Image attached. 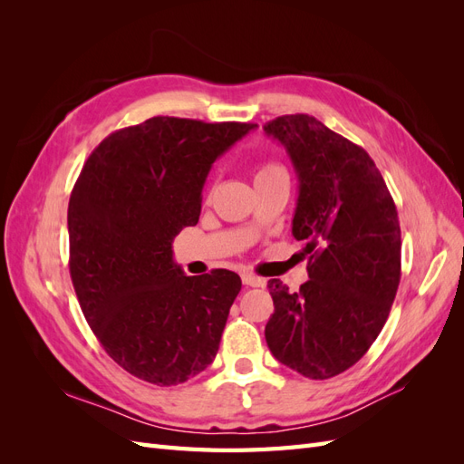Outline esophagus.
<instances>
[{
  "instance_id": "1",
  "label": "esophagus",
  "mask_w": 464,
  "mask_h": 464,
  "mask_svg": "<svg viewBox=\"0 0 464 464\" xmlns=\"http://www.w3.org/2000/svg\"><path fill=\"white\" fill-rule=\"evenodd\" d=\"M242 283L246 285V286H263L265 285V280L263 278H259V276H256V275H251V273H244L242 275Z\"/></svg>"
}]
</instances>
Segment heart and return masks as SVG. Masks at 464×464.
Segmentation results:
<instances>
[{"label":"heart","instance_id":"obj_1","mask_svg":"<svg viewBox=\"0 0 464 464\" xmlns=\"http://www.w3.org/2000/svg\"><path fill=\"white\" fill-rule=\"evenodd\" d=\"M276 174H285V168L280 166V164H276V162H266V164L257 168L256 181L257 179H265V178H271V176H276Z\"/></svg>","mask_w":464,"mask_h":464}]
</instances>
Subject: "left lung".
<instances>
[{"label": "left lung", "mask_w": 464, "mask_h": 464, "mask_svg": "<svg viewBox=\"0 0 464 464\" xmlns=\"http://www.w3.org/2000/svg\"><path fill=\"white\" fill-rule=\"evenodd\" d=\"M263 130L296 170L292 236L310 256L298 292L269 280L266 346L304 377L329 379L368 353L389 317L401 280L397 207L370 154L314 116H280Z\"/></svg>", "instance_id": "8db88e82"}]
</instances>
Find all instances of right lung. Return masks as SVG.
<instances>
[{
  "label": "right lung",
  "mask_w": 464,
  "mask_h": 464,
  "mask_svg": "<svg viewBox=\"0 0 464 464\" xmlns=\"http://www.w3.org/2000/svg\"><path fill=\"white\" fill-rule=\"evenodd\" d=\"M257 123L157 116L108 135L69 198V273L118 366L170 387L213 363L242 280L188 276L172 242L201 215L210 166Z\"/></svg>",
  "instance_id": "add662e5"
}]
</instances>
